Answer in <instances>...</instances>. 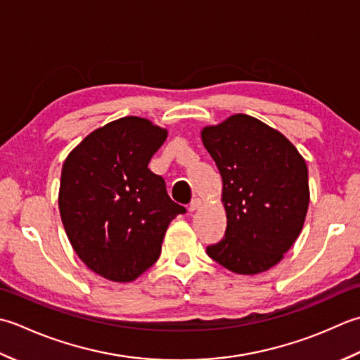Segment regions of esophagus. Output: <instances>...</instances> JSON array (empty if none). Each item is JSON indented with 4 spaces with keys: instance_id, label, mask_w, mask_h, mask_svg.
Listing matches in <instances>:
<instances>
[{
    "instance_id": "1",
    "label": "esophagus",
    "mask_w": 360,
    "mask_h": 360,
    "mask_svg": "<svg viewBox=\"0 0 360 360\" xmlns=\"http://www.w3.org/2000/svg\"><path fill=\"white\" fill-rule=\"evenodd\" d=\"M202 207V200L200 199H194L193 202H191L189 203V212H194V211H197V210H199Z\"/></svg>"
}]
</instances>
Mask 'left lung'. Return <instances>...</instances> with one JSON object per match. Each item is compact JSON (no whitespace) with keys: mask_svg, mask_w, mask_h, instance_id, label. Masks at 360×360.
I'll use <instances>...</instances> for the list:
<instances>
[{"mask_svg":"<svg viewBox=\"0 0 360 360\" xmlns=\"http://www.w3.org/2000/svg\"><path fill=\"white\" fill-rule=\"evenodd\" d=\"M203 146L222 177L226 230L207 247L211 259L239 275L266 272L302 233L307 166L288 138L248 115L202 130Z\"/></svg>","mask_w":360,"mask_h":360,"instance_id":"1","label":"left lung"}]
</instances>
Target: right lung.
Returning a JSON list of instances; mask_svg holds the SVG:
<instances>
[{
    "label": "right lung",
    "instance_id": "right-lung-1",
    "mask_svg": "<svg viewBox=\"0 0 360 360\" xmlns=\"http://www.w3.org/2000/svg\"><path fill=\"white\" fill-rule=\"evenodd\" d=\"M167 131L126 116L105 124L70 152L58 210L77 256L94 274L129 283L152 267L172 219L186 212L148 165Z\"/></svg>",
    "mask_w": 360,
    "mask_h": 360
}]
</instances>
